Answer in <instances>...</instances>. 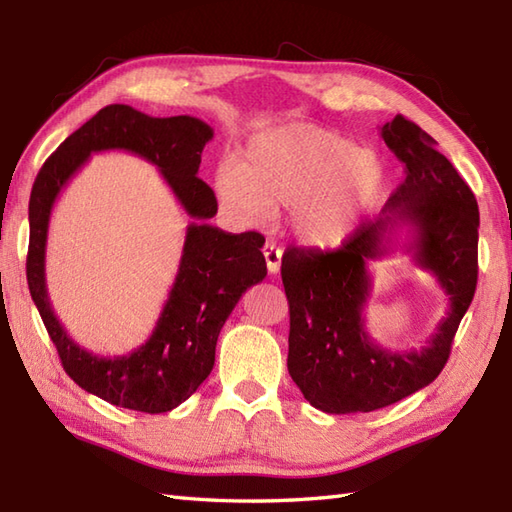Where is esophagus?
<instances>
[{"label": "esophagus", "instance_id": "1", "mask_svg": "<svg viewBox=\"0 0 512 512\" xmlns=\"http://www.w3.org/2000/svg\"><path fill=\"white\" fill-rule=\"evenodd\" d=\"M264 257H266V268L270 275H277L279 268H281V250L273 244V242H266L264 246Z\"/></svg>", "mask_w": 512, "mask_h": 512}]
</instances>
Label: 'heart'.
<instances>
[{
	"label": "heart",
	"instance_id": "obj_1",
	"mask_svg": "<svg viewBox=\"0 0 512 512\" xmlns=\"http://www.w3.org/2000/svg\"><path fill=\"white\" fill-rule=\"evenodd\" d=\"M224 209L244 224H264L290 206V226L308 246H339L374 209L385 167L369 149L310 123L266 129L248 140L237 165L215 171Z\"/></svg>",
	"mask_w": 512,
	"mask_h": 512
}]
</instances>
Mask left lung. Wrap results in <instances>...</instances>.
Wrapping results in <instances>:
<instances>
[{
  "instance_id": "1",
  "label": "left lung",
  "mask_w": 512,
  "mask_h": 512,
  "mask_svg": "<svg viewBox=\"0 0 512 512\" xmlns=\"http://www.w3.org/2000/svg\"><path fill=\"white\" fill-rule=\"evenodd\" d=\"M380 136L407 169L385 209L341 248H288L281 259L290 306L288 372L303 398L325 413L374 411L433 383L475 295L480 211L469 184L436 140L405 116L385 123ZM398 227L410 228L414 261L450 295L448 317L428 345L405 353L380 348L362 317L371 291L366 264L388 252Z\"/></svg>"
}]
</instances>
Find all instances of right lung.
Listing matches in <instances>:
<instances>
[{"mask_svg": "<svg viewBox=\"0 0 512 512\" xmlns=\"http://www.w3.org/2000/svg\"><path fill=\"white\" fill-rule=\"evenodd\" d=\"M211 125L193 116L154 118L129 105H107L63 140L32 184L26 275L32 301L76 385L116 407L165 413L182 405L215 363V345L228 314L244 292L266 277L264 237L226 233L206 224L217 213L209 184L198 178ZM123 148L151 161L196 220L170 297L150 339L123 357H96L74 344L53 314L45 288V242L51 206L92 153Z\"/></svg>", "mask_w": 512, "mask_h": 512, "instance_id": "1", "label": "right lung"}]
</instances>
